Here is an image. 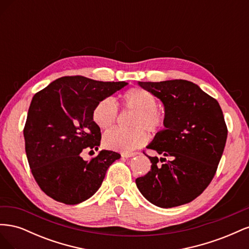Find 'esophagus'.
<instances>
[{
    "mask_svg": "<svg viewBox=\"0 0 249 249\" xmlns=\"http://www.w3.org/2000/svg\"><path fill=\"white\" fill-rule=\"evenodd\" d=\"M138 153H136V152H133V153H129V152H124V153H122V157H124V158H131V157H134V156H136Z\"/></svg>",
    "mask_w": 249,
    "mask_h": 249,
    "instance_id": "obj_1",
    "label": "esophagus"
}]
</instances>
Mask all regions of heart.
<instances>
[{"instance_id": "b5f03b06", "label": "heart", "mask_w": 249, "mask_h": 249, "mask_svg": "<svg viewBox=\"0 0 249 249\" xmlns=\"http://www.w3.org/2000/svg\"><path fill=\"white\" fill-rule=\"evenodd\" d=\"M123 106L134 111L131 116V130L113 129L105 133L104 144L110 149L132 152L145 143L147 137L143 129L150 133L160 131L164 126V116L157 109L156 96L143 88H131L120 96ZM118 110L111 97L101 100L92 110V119L101 129H109L114 125Z\"/></svg>"}]
</instances>
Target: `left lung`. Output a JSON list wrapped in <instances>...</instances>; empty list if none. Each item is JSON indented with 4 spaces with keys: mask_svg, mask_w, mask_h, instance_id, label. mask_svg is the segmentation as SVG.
Wrapping results in <instances>:
<instances>
[{
    "mask_svg": "<svg viewBox=\"0 0 249 249\" xmlns=\"http://www.w3.org/2000/svg\"><path fill=\"white\" fill-rule=\"evenodd\" d=\"M138 84L163 103L165 129L146 146L163 158L146 155L152 169L136 178L137 188L157 207L185 205L199 196L216 173L228 137L222 110L189 81Z\"/></svg>",
    "mask_w": 249,
    "mask_h": 249,
    "instance_id": "obj_1",
    "label": "left lung"
}]
</instances>
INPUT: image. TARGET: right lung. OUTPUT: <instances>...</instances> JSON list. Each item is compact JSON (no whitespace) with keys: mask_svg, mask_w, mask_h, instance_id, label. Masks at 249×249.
Returning a JSON list of instances; mask_svg holds the SVG:
<instances>
[{"mask_svg":"<svg viewBox=\"0 0 249 249\" xmlns=\"http://www.w3.org/2000/svg\"><path fill=\"white\" fill-rule=\"evenodd\" d=\"M125 85L62 77L33 96L24 129L26 154L36 183L48 196L77 205L99 190L120 155L103 149L85 161L81 153L97 150L101 144V129L92 119L94 106Z\"/></svg>","mask_w":249,"mask_h":249,"instance_id":"1","label":"right lung"}]
</instances>
